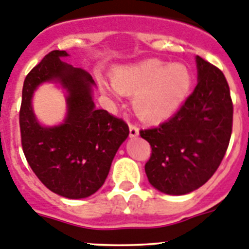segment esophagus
Instances as JSON below:
<instances>
[{
    "mask_svg": "<svg viewBox=\"0 0 249 249\" xmlns=\"http://www.w3.org/2000/svg\"><path fill=\"white\" fill-rule=\"evenodd\" d=\"M138 134H140V129H138V127L134 126V124H129V137L134 138V137H137Z\"/></svg>",
    "mask_w": 249,
    "mask_h": 249,
    "instance_id": "1",
    "label": "esophagus"
}]
</instances>
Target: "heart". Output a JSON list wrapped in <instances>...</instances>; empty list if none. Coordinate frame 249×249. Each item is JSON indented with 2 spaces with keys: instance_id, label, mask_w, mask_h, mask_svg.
<instances>
[{
  "instance_id": "heart-1",
  "label": "heart",
  "mask_w": 249,
  "mask_h": 249,
  "mask_svg": "<svg viewBox=\"0 0 249 249\" xmlns=\"http://www.w3.org/2000/svg\"><path fill=\"white\" fill-rule=\"evenodd\" d=\"M112 83L118 92L133 95L132 106L141 120L159 122L172 116L185 99L191 75L181 64L168 65L159 59H147L117 68Z\"/></svg>"
}]
</instances>
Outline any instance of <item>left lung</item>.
<instances>
[{"label": "left lung", "mask_w": 249, "mask_h": 249, "mask_svg": "<svg viewBox=\"0 0 249 249\" xmlns=\"http://www.w3.org/2000/svg\"><path fill=\"white\" fill-rule=\"evenodd\" d=\"M197 85L168 121L141 129L152 148L145 163L150 185L164 194L185 195L215 174L229 147L233 105L218 68L196 56Z\"/></svg>", "instance_id": "obj_1"}]
</instances>
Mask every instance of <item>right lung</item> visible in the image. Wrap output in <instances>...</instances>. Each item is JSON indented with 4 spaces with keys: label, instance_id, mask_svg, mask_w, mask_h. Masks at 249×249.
I'll use <instances>...</instances> for the list:
<instances>
[{
    "label": "right lung",
    "instance_id": "right-lung-1",
    "mask_svg": "<svg viewBox=\"0 0 249 249\" xmlns=\"http://www.w3.org/2000/svg\"><path fill=\"white\" fill-rule=\"evenodd\" d=\"M65 50H53L26 76L19 109L20 142L29 166L50 191L68 199H83L96 193L108 175L111 163L129 129L122 118L92 101V76L64 63ZM58 81L68 92L64 124L43 127L31 108L35 89Z\"/></svg>",
    "mask_w": 249,
    "mask_h": 249
}]
</instances>
